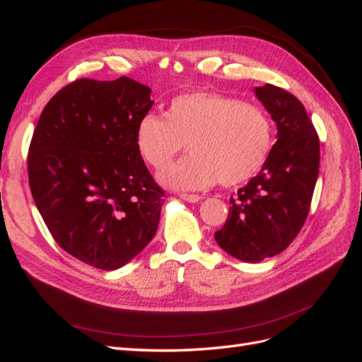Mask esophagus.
<instances>
[{"label":"esophagus","instance_id":"34e87169","mask_svg":"<svg viewBox=\"0 0 362 362\" xmlns=\"http://www.w3.org/2000/svg\"><path fill=\"white\" fill-rule=\"evenodd\" d=\"M180 198H181V199H184V201H187V202L194 204V202H199V201L202 199V196H199V194H193V193H181V194H180Z\"/></svg>","mask_w":362,"mask_h":362}]
</instances>
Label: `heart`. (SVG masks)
<instances>
[{
    "instance_id": "heart-1",
    "label": "heart",
    "mask_w": 362,
    "mask_h": 362,
    "mask_svg": "<svg viewBox=\"0 0 362 362\" xmlns=\"http://www.w3.org/2000/svg\"><path fill=\"white\" fill-rule=\"evenodd\" d=\"M187 144L190 156L160 175L173 189H204L250 180L267 161L273 145L269 115L257 104L208 90L172 98L164 116L139 119L134 145L148 166L161 170Z\"/></svg>"
}]
</instances>
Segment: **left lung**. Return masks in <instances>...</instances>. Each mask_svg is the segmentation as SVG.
I'll return each mask as SVG.
<instances>
[{
	"label": "left lung",
	"mask_w": 362,
	"mask_h": 362,
	"mask_svg": "<svg viewBox=\"0 0 362 362\" xmlns=\"http://www.w3.org/2000/svg\"><path fill=\"white\" fill-rule=\"evenodd\" d=\"M255 95L278 127V140L257 177L231 196L228 218L214 233L229 255L258 262L286 250L310 213L320 166L319 134L303 104L278 86Z\"/></svg>",
	"instance_id": "left-lung-1"
}]
</instances>
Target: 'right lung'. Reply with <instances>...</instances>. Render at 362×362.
I'll use <instances>...</instances> for the list:
<instances>
[{
	"label": "right lung",
	"mask_w": 362,
	"mask_h": 362,
	"mask_svg": "<svg viewBox=\"0 0 362 362\" xmlns=\"http://www.w3.org/2000/svg\"><path fill=\"white\" fill-rule=\"evenodd\" d=\"M128 76L75 80L43 108L28 148L33 199L57 245L115 270L156 235L164 190L134 145L154 101Z\"/></svg>",
	"instance_id": "1"
}]
</instances>
